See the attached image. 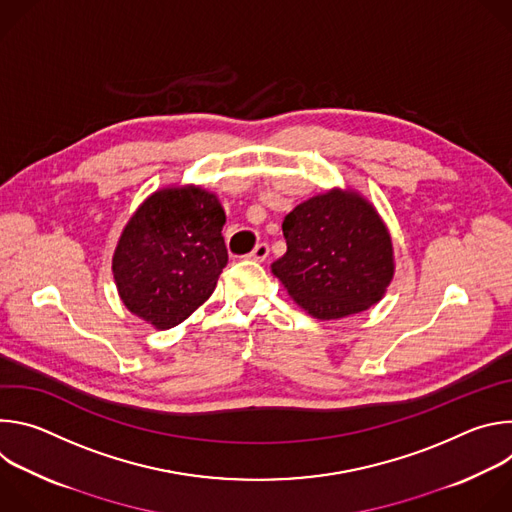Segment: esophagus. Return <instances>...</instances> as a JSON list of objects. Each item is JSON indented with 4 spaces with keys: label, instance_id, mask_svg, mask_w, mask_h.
Here are the masks:
<instances>
[{
    "label": "esophagus",
    "instance_id": "1",
    "mask_svg": "<svg viewBox=\"0 0 512 512\" xmlns=\"http://www.w3.org/2000/svg\"><path fill=\"white\" fill-rule=\"evenodd\" d=\"M269 255V245L267 243H259L247 257L253 259V261H265Z\"/></svg>",
    "mask_w": 512,
    "mask_h": 512
}]
</instances>
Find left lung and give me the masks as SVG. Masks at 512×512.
I'll use <instances>...</instances> for the list:
<instances>
[{"label": "left lung", "instance_id": "1", "mask_svg": "<svg viewBox=\"0 0 512 512\" xmlns=\"http://www.w3.org/2000/svg\"><path fill=\"white\" fill-rule=\"evenodd\" d=\"M287 251L271 271L298 306L336 320L375 306L393 279V243L375 206L352 190H330L283 218Z\"/></svg>", "mask_w": 512, "mask_h": 512}]
</instances>
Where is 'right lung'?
<instances>
[{"instance_id": "1", "label": "right lung", "mask_w": 512, "mask_h": 512, "mask_svg": "<svg viewBox=\"0 0 512 512\" xmlns=\"http://www.w3.org/2000/svg\"><path fill=\"white\" fill-rule=\"evenodd\" d=\"M225 210L198 186L164 188L125 225L113 277L127 310L158 330L184 322L202 306L229 261Z\"/></svg>"}]
</instances>
